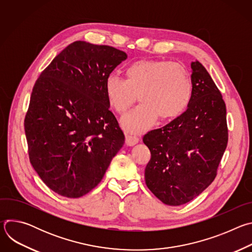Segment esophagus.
I'll return each mask as SVG.
<instances>
[{
  "label": "esophagus",
  "instance_id": "obj_1",
  "mask_svg": "<svg viewBox=\"0 0 252 252\" xmlns=\"http://www.w3.org/2000/svg\"><path fill=\"white\" fill-rule=\"evenodd\" d=\"M138 137L136 135H133V134H126V143L127 146L131 147L133 145H135V143L138 142Z\"/></svg>",
  "mask_w": 252,
  "mask_h": 252
}]
</instances>
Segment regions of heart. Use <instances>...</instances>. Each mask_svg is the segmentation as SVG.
<instances>
[{
	"instance_id": "1",
	"label": "heart",
	"mask_w": 252,
	"mask_h": 252,
	"mask_svg": "<svg viewBox=\"0 0 252 252\" xmlns=\"http://www.w3.org/2000/svg\"><path fill=\"white\" fill-rule=\"evenodd\" d=\"M126 80L109 75L104 92L109 104L125 115L138 95L141 103L123 119L126 129L133 132L151 126L158 117L170 120L182 115L192 95V84L188 70L166 61L140 60L126 69Z\"/></svg>"
}]
</instances>
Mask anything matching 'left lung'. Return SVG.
Returning a JSON list of instances; mask_svg holds the SVG:
<instances>
[{"mask_svg": "<svg viewBox=\"0 0 252 252\" xmlns=\"http://www.w3.org/2000/svg\"><path fill=\"white\" fill-rule=\"evenodd\" d=\"M190 66L192 95L187 111L142 137L152 155L147 187L172 206L192 200L213 182L228 140L220 92L198 61Z\"/></svg>", "mask_w": 252, "mask_h": 252, "instance_id": "obj_1", "label": "left lung"}]
</instances>
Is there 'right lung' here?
Returning <instances> with one entry per match:
<instances>
[{"instance_id": "add662e5", "label": "right lung", "mask_w": 252, "mask_h": 252, "mask_svg": "<svg viewBox=\"0 0 252 252\" xmlns=\"http://www.w3.org/2000/svg\"><path fill=\"white\" fill-rule=\"evenodd\" d=\"M126 58L110 46L74 42L33 86L25 119L30 161L62 196L78 198L94 189L124 146L104 81Z\"/></svg>"}]
</instances>
